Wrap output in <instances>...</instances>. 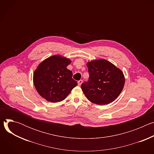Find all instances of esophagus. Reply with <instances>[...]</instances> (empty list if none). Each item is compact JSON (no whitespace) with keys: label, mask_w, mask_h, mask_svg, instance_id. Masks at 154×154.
<instances>
[{"label":"esophagus","mask_w":154,"mask_h":154,"mask_svg":"<svg viewBox=\"0 0 154 154\" xmlns=\"http://www.w3.org/2000/svg\"><path fill=\"white\" fill-rule=\"evenodd\" d=\"M82 82H83V80H80L78 81V85H79V86H80V85H82Z\"/></svg>","instance_id":"34e87169"}]
</instances>
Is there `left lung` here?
<instances>
[{
	"instance_id": "1",
	"label": "left lung",
	"mask_w": 154,
	"mask_h": 154,
	"mask_svg": "<svg viewBox=\"0 0 154 154\" xmlns=\"http://www.w3.org/2000/svg\"><path fill=\"white\" fill-rule=\"evenodd\" d=\"M89 80L82 83L81 88L91 102L97 105L108 104L122 92L125 83L123 72L105 59L95 60L86 63Z\"/></svg>"
}]
</instances>
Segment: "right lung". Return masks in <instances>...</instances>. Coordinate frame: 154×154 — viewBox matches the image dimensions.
Returning a JSON list of instances; mask_svg holds the SVG:
<instances>
[{"label": "right lung", "instance_id": "1", "mask_svg": "<svg viewBox=\"0 0 154 154\" xmlns=\"http://www.w3.org/2000/svg\"><path fill=\"white\" fill-rule=\"evenodd\" d=\"M71 63V60L68 58L55 55L38 64L33 80L42 97L52 103L61 102L77 85V82L72 78V71L66 68Z\"/></svg>", "mask_w": 154, "mask_h": 154}]
</instances>
